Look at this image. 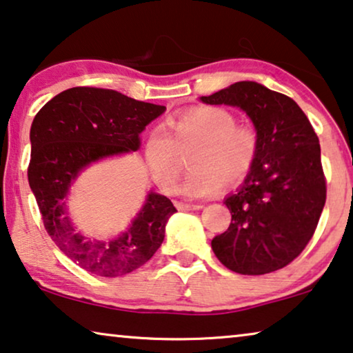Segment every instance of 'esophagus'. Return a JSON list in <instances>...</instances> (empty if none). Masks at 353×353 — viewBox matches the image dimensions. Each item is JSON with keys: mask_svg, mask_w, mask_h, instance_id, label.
Segmentation results:
<instances>
[{"mask_svg": "<svg viewBox=\"0 0 353 353\" xmlns=\"http://www.w3.org/2000/svg\"><path fill=\"white\" fill-rule=\"evenodd\" d=\"M176 208L181 210H198L201 209V204H190V203H176Z\"/></svg>", "mask_w": 353, "mask_h": 353, "instance_id": "1", "label": "esophagus"}]
</instances>
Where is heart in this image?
<instances>
[{
    "label": "heart",
    "instance_id": "obj_1",
    "mask_svg": "<svg viewBox=\"0 0 353 353\" xmlns=\"http://www.w3.org/2000/svg\"><path fill=\"white\" fill-rule=\"evenodd\" d=\"M171 131L154 128L147 136L144 157L161 188L170 190L181 170L177 149L194 145L188 155L192 170L176 187L190 198H204L225 185H236L249 176L259 155L255 130L238 125L234 114L223 108H194L171 120Z\"/></svg>",
    "mask_w": 353,
    "mask_h": 353
}]
</instances>
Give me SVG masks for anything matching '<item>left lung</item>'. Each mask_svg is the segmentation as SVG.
<instances>
[{
	"mask_svg": "<svg viewBox=\"0 0 353 353\" xmlns=\"http://www.w3.org/2000/svg\"><path fill=\"white\" fill-rule=\"evenodd\" d=\"M199 99L243 109L259 136L254 168L225 198L231 223L210 243L214 254L238 274L281 270L311 241L327 199L317 134L292 98L261 83L236 82Z\"/></svg>",
	"mask_w": 353,
	"mask_h": 353,
	"instance_id": "1",
	"label": "left lung"
}]
</instances>
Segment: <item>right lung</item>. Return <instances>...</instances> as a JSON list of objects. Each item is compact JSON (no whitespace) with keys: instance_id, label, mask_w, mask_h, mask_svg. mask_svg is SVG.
<instances>
[{"instance_id":"1","label":"right lung","mask_w":353,"mask_h":353,"mask_svg":"<svg viewBox=\"0 0 353 353\" xmlns=\"http://www.w3.org/2000/svg\"><path fill=\"white\" fill-rule=\"evenodd\" d=\"M165 110L108 88L74 87L46 103L31 123L28 182L42 222L63 254L92 274L119 277L143 266L159 250L168 219L177 210L170 198L149 192L123 233L90 239L68 217L70 187L92 163L138 150L139 134Z\"/></svg>"}]
</instances>
